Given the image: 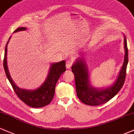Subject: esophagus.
<instances>
[{
  "instance_id": "34e87169",
  "label": "esophagus",
  "mask_w": 134,
  "mask_h": 134,
  "mask_svg": "<svg viewBox=\"0 0 134 134\" xmlns=\"http://www.w3.org/2000/svg\"><path fill=\"white\" fill-rule=\"evenodd\" d=\"M73 64V61L72 60H69L67 61L66 62V67H67V69H70L71 67V66Z\"/></svg>"
}]
</instances>
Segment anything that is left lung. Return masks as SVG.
<instances>
[{"instance_id":"left-lung-1","label":"left lung","mask_w":134,"mask_h":134,"mask_svg":"<svg viewBox=\"0 0 134 134\" xmlns=\"http://www.w3.org/2000/svg\"><path fill=\"white\" fill-rule=\"evenodd\" d=\"M124 43L125 49L124 64L116 81L113 85L107 88L97 89L91 85L87 65L82 58H79L74 63L72 72L75 77L77 96L83 103L91 106H98L106 103L121 90L125 82L129 61L128 48L125 36H124Z\"/></svg>"}]
</instances>
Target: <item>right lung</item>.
I'll return each instance as SVG.
<instances>
[{
	"label": "right lung",
	"instance_id": "obj_1",
	"mask_svg": "<svg viewBox=\"0 0 134 134\" xmlns=\"http://www.w3.org/2000/svg\"><path fill=\"white\" fill-rule=\"evenodd\" d=\"M26 30V27H20L16 29L14 31V33ZM10 37L11 36H10L5 45V54H4V68L5 70L6 76L11 84L15 93L19 97L20 99H21L24 103L31 107L41 108L48 105L50 103L54 96L55 86L58 79L62 74V73L65 71V62L62 60L61 62L52 64L47 79H45L43 84H42V85L36 90H27L19 88L12 79L9 74L8 67H7V44Z\"/></svg>",
	"mask_w": 134,
	"mask_h": 134
}]
</instances>
